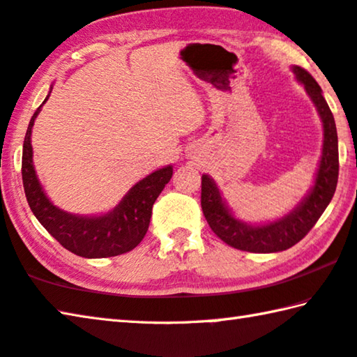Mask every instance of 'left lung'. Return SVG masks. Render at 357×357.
Wrapping results in <instances>:
<instances>
[{
  "instance_id": "1",
  "label": "left lung",
  "mask_w": 357,
  "mask_h": 357,
  "mask_svg": "<svg viewBox=\"0 0 357 357\" xmlns=\"http://www.w3.org/2000/svg\"><path fill=\"white\" fill-rule=\"evenodd\" d=\"M293 72L315 104L324 128L323 155L319 162L315 185L298 208L283 219L261 227H252L229 214L214 181L208 174L202 176V209L209 227L223 243L234 249L253 253H273L287 250L315 227L319 217L334 197L338 179V140L335 121L321 88L309 72L294 66Z\"/></svg>"
}]
</instances>
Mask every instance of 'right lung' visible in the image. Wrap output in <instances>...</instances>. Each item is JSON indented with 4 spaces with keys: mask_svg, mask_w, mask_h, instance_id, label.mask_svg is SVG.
I'll return each instance as SVG.
<instances>
[{
    "mask_svg": "<svg viewBox=\"0 0 357 357\" xmlns=\"http://www.w3.org/2000/svg\"><path fill=\"white\" fill-rule=\"evenodd\" d=\"M39 112L40 108L29 121L22 154L23 189L36 219L64 249L78 257L108 258L135 249L148 231L153 204L170 181L173 168L168 165L142 179L105 215L82 217L64 213L48 200L34 172L31 128Z\"/></svg>",
    "mask_w": 357,
    "mask_h": 357,
    "instance_id": "right-lung-1",
    "label": "right lung"
}]
</instances>
